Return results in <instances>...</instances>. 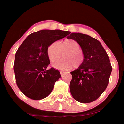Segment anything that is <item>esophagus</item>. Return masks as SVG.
Returning <instances> with one entry per match:
<instances>
[{"mask_svg":"<svg viewBox=\"0 0 124 124\" xmlns=\"http://www.w3.org/2000/svg\"><path fill=\"white\" fill-rule=\"evenodd\" d=\"M60 72L61 75V76H63V74L65 73V72H63V71H60Z\"/></svg>","mask_w":124,"mask_h":124,"instance_id":"34e87169","label":"esophagus"}]
</instances>
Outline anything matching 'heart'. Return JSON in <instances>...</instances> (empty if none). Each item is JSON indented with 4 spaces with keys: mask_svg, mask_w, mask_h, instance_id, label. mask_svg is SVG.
Returning <instances> with one entry per match:
<instances>
[{
    "mask_svg": "<svg viewBox=\"0 0 124 124\" xmlns=\"http://www.w3.org/2000/svg\"><path fill=\"white\" fill-rule=\"evenodd\" d=\"M66 51L63 59L54 62L53 66L57 70H64L72 69L74 66L78 68L84 62L85 54L80 49V45L73 39H66L57 43L54 42L47 49V54L50 61L54 62L60 57L61 52Z\"/></svg>",
    "mask_w": 124,
    "mask_h": 124,
    "instance_id": "b5f03b06",
    "label": "heart"
}]
</instances>
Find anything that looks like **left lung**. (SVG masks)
Wrapping results in <instances>:
<instances>
[{
	"mask_svg": "<svg viewBox=\"0 0 124 124\" xmlns=\"http://www.w3.org/2000/svg\"><path fill=\"white\" fill-rule=\"evenodd\" d=\"M67 38L77 41L85 54L83 64L70 72V93L79 102H92L101 95L108 85L112 70L109 58L100 42L89 35L72 33Z\"/></svg>",
	"mask_w": 124,
	"mask_h": 124,
	"instance_id": "left-lung-1",
	"label": "left lung"
}]
</instances>
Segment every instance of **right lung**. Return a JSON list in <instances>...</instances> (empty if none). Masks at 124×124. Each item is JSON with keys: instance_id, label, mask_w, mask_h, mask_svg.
Here are the masks:
<instances>
[{"instance_id": "1", "label": "right lung", "mask_w": 124, "mask_h": 124, "mask_svg": "<svg viewBox=\"0 0 124 124\" xmlns=\"http://www.w3.org/2000/svg\"><path fill=\"white\" fill-rule=\"evenodd\" d=\"M70 33L60 29H43L29 35L18 47L14 70L17 86L27 97L39 100L51 93L61 74L54 68L46 70L50 63L48 47Z\"/></svg>"}]
</instances>
